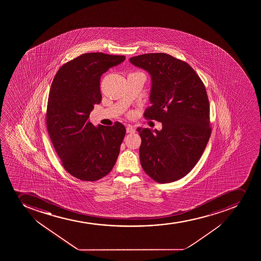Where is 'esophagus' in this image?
<instances>
[{
  "label": "esophagus",
  "mask_w": 261,
  "mask_h": 261,
  "mask_svg": "<svg viewBox=\"0 0 261 261\" xmlns=\"http://www.w3.org/2000/svg\"><path fill=\"white\" fill-rule=\"evenodd\" d=\"M126 133H127V134H134V133H135V127L132 126H126Z\"/></svg>",
  "instance_id": "1"
}]
</instances>
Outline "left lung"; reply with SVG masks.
Listing matches in <instances>:
<instances>
[{"instance_id":"left-lung-1","label":"left lung","mask_w":261,"mask_h":261,"mask_svg":"<svg viewBox=\"0 0 261 261\" xmlns=\"http://www.w3.org/2000/svg\"><path fill=\"white\" fill-rule=\"evenodd\" d=\"M129 61L152 79L151 106L144 117L163 124L161 131L137 128L143 169L158 183L180 179L196 166L211 136L205 86L188 63L167 54L139 55Z\"/></svg>"}]
</instances>
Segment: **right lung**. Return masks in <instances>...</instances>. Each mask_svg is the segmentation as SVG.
I'll return each mask as SVG.
<instances>
[{"instance_id": "right-lung-1", "label": "right lung", "mask_w": 261, "mask_h": 261, "mask_svg": "<svg viewBox=\"0 0 261 261\" xmlns=\"http://www.w3.org/2000/svg\"><path fill=\"white\" fill-rule=\"evenodd\" d=\"M123 55L88 53L59 69L50 88L46 121L50 140L63 167L75 178L96 181L107 175L118 158L126 135L124 125L95 127L89 121L101 101L99 80Z\"/></svg>"}]
</instances>
